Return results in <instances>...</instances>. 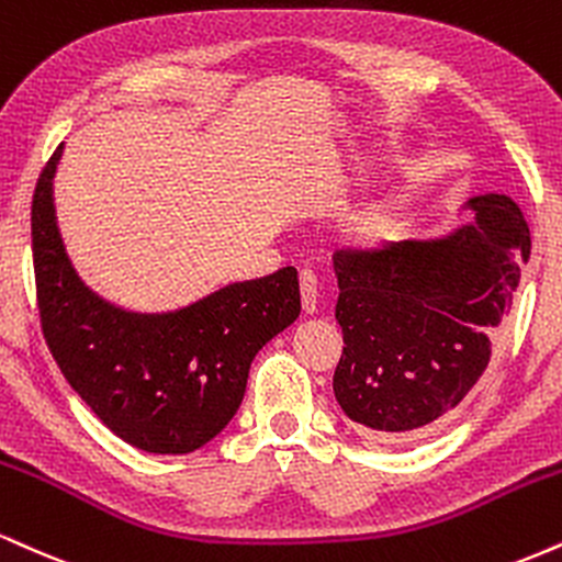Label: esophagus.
I'll list each match as a JSON object with an SVG mask.
<instances>
[{"label": "esophagus", "mask_w": 562, "mask_h": 562, "mask_svg": "<svg viewBox=\"0 0 562 562\" xmlns=\"http://www.w3.org/2000/svg\"><path fill=\"white\" fill-rule=\"evenodd\" d=\"M301 306L303 314H316V295H319V288H316V277L311 272H301Z\"/></svg>", "instance_id": "obj_1"}]
</instances>
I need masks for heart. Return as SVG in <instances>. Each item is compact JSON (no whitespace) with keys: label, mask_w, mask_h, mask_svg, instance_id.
<instances>
[{"label":"heart","mask_w":562,"mask_h":562,"mask_svg":"<svg viewBox=\"0 0 562 562\" xmlns=\"http://www.w3.org/2000/svg\"><path fill=\"white\" fill-rule=\"evenodd\" d=\"M405 227V199H382L374 204L358 209L348 216L346 238L353 246L361 248H380L384 243H392Z\"/></svg>","instance_id":"obj_1"}]
</instances>
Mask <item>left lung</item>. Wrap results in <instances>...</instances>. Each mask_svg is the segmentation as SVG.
I'll return each instance as SVG.
<instances>
[{
  "label": "left lung",
  "mask_w": 562,
  "mask_h": 562,
  "mask_svg": "<svg viewBox=\"0 0 562 562\" xmlns=\"http://www.w3.org/2000/svg\"><path fill=\"white\" fill-rule=\"evenodd\" d=\"M465 209L474 222L442 238L335 254L346 342L335 397L380 442L424 435L461 405L513 306L529 225L503 193L474 195Z\"/></svg>",
  "instance_id": "obj_1"
}]
</instances>
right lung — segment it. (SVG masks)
I'll return each instance as SVG.
<instances>
[{
	"label": "right lung",
	"instance_id": "add662e5",
	"mask_svg": "<svg viewBox=\"0 0 562 562\" xmlns=\"http://www.w3.org/2000/svg\"><path fill=\"white\" fill-rule=\"evenodd\" d=\"M31 206L38 314L54 361L106 429L133 448L182 456L204 448L240 408L254 356L301 314L299 272L233 282L191 306L138 314L99 299L76 274L54 216V172Z\"/></svg>",
	"mask_w": 562,
	"mask_h": 562
}]
</instances>
